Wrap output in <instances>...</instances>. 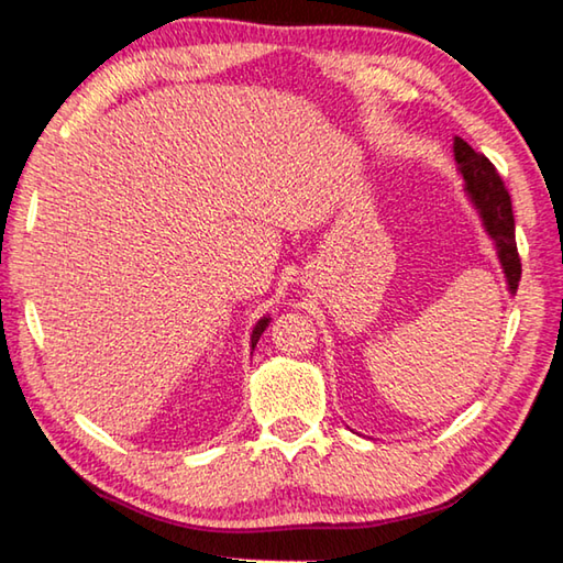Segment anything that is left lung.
I'll use <instances>...</instances> for the list:
<instances>
[{
    "label": "left lung",
    "mask_w": 563,
    "mask_h": 563,
    "mask_svg": "<svg viewBox=\"0 0 563 563\" xmlns=\"http://www.w3.org/2000/svg\"><path fill=\"white\" fill-rule=\"evenodd\" d=\"M454 158L460 164L466 190H470L474 206L479 208L484 228L497 243V253L501 261L504 275H507L509 290L517 292L521 280V258L517 251V235H514V213L511 196L504 186L492 161L474 151L464 139H454Z\"/></svg>",
    "instance_id": "1"
}]
</instances>
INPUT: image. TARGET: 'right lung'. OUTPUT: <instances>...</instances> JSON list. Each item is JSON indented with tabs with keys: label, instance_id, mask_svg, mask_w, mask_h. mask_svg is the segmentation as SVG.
Masks as SVG:
<instances>
[{
	"label": "right lung",
	"instance_id": "add662e5",
	"mask_svg": "<svg viewBox=\"0 0 563 563\" xmlns=\"http://www.w3.org/2000/svg\"><path fill=\"white\" fill-rule=\"evenodd\" d=\"M268 318H263V320H258V325H255V330H253V335H251V342H253V347H255V342L261 340V335H263V330L268 328Z\"/></svg>",
	"mask_w": 563,
	"mask_h": 563
}]
</instances>
